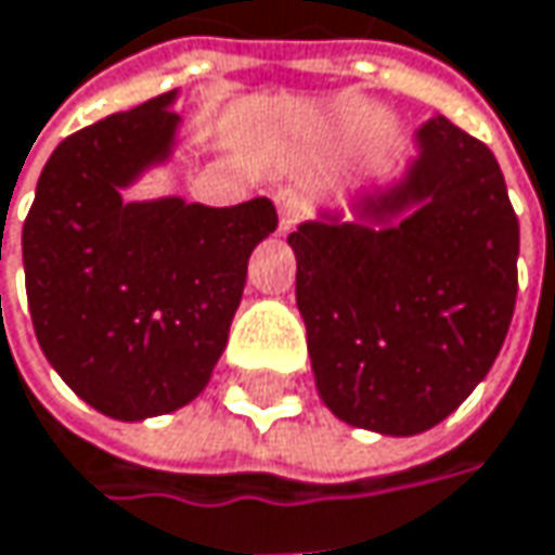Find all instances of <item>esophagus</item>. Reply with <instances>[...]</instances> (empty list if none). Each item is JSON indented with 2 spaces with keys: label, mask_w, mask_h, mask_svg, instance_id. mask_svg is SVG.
Returning <instances> with one entry per match:
<instances>
[{
  "label": "esophagus",
  "mask_w": 555,
  "mask_h": 555,
  "mask_svg": "<svg viewBox=\"0 0 555 555\" xmlns=\"http://www.w3.org/2000/svg\"><path fill=\"white\" fill-rule=\"evenodd\" d=\"M274 206H278V228H281V234L293 231L299 224L302 211H306L302 193L296 186H291V183H284V186L274 190Z\"/></svg>",
  "instance_id": "obj_1"
}]
</instances>
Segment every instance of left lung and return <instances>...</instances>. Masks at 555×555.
I'll return each mask as SVG.
<instances>
[{
	"instance_id": "1",
	"label": "left lung",
	"mask_w": 555,
	"mask_h": 555,
	"mask_svg": "<svg viewBox=\"0 0 555 555\" xmlns=\"http://www.w3.org/2000/svg\"><path fill=\"white\" fill-rule=\"evenodd\" d=\"M400 178L319 208L291 236L321 402L352 428L440 425L496 362L518 293V218L481 140L443 115Z\"/></svg>"
}]
</instances>
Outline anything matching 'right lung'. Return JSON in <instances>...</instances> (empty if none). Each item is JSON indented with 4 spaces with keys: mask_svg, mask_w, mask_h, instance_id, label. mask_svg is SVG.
Returning <instances> with one entry per match:
<instances>
[{
    "mask_svg": "<svg viewBox=\"0 0 555 555\" xmlns=\"http://www.w3.org/2000/svg\"><path fill=\"white\" fill-rule=\"evenodd\" d=\"M178 90L70 133L42 168L24 221L30 319L49 365L118 422L168 415L206 390L278 228L268 196L231 208L125 190L175 158Z\"/></svg>",
    "mask_w": 555,
    "mask_h": 555,
    "instance_id": "1",
    "label": "right lung"
}]
</instances>
